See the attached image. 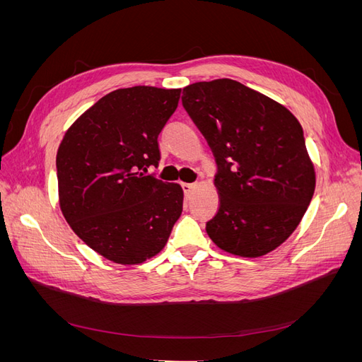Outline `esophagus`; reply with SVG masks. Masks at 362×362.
<instances>
[{"mask_svg":"<svg viewBox=\"0 0 362 362\" xmlns=\"http://www.w3.org/2000/svg\"><path fill=\"white\" fill-rule=\"evenodd\" d=\"M181 185H182V190H184L185 196H190L193 193V190L196 189V184H193V182H182Z\"/></svg>","mask_w":362,"mask_h":362,"instance_id":"34e87169","label":"esophagus"}]
</instances>
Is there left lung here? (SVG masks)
Instances as JSON below:
<instances>
[{"mask_svg":"<svg viewBox=\"0 0 362 362\" xmlns=\"http://www.w3.org/2000/svg\"><path fill=\"white\" fill-rule=\"evenodd\" d=\"M181 100L217 163L221 205L208 235L229 254L266 255L298 228L315 189L299 120L229 78L190 84Z\"/></svg>","mask_w":362,"mask_h":362,"instance_id":"obj_1","label":"left lung"}]
</instances>
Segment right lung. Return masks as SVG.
<instances>
[{
  "label": "right lung",
  "instance_id": "1",
  "mask_svg": "<svg viewBox=\"0 0 362 362\" xmlns=\"http://www.w3.org/2000/svg\"><path fill=\"white\" fill-rule=\"evenodd\" d=\"M181 89L134 86L103 96L57 151L62 213L83 242L117 264H139L168 243L182 211L180 184L146 175Z\"/></svg>",
  "mask_w": 362,
  "mask_h": 362
}]
</instances>
